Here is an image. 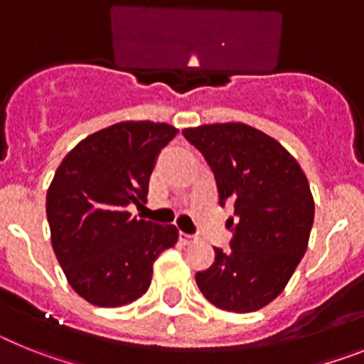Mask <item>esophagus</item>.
<instances>
[{"label": "esophagus", "mask_w": 364, "mask_h": 364, "mask_svg": "<svg viewBox=\"0 0 364 364\" xmlns=\"http://www.w3.org/2000/svg\"><path fill=\"white\" fill-rule=\"evenodd\" d=\"M179 240H181L183 245H191V243L196 242V236L186 235V232H179Z\"/></svg>", "instance_id": "obj_1"}]
</instances>
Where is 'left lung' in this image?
<instances>
[{
	"mask_svg": "<svg viewBox=\"0 0 364 364\" xmlns=\"http://www.w3.org/2000/svg\"><path fill=\"white\" fill-rule=\"evenodd\" d=\"M214 172L220 205H235L230 252L216 258L196 284L208 302L251 314L273 302L308 249L315 203L295 157L260 129L242 122L183 129Z\"/></svg>",
	"mask_w": 364,
	"mask_h": 364,
	"instance_id": "1",
	"label": "left lung"
}]
</instances>
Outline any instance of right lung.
Listing matches in <instances>:
<instances>
[{"mask_svg":"<svg viewBox=\"0 0 364 364\" xmlns=\"http://www.w3.org/2000/svg\"><path fill=\"white\" fill-rule=\"evenodd\" d=\"M178 129L126 121L87 135L60 163L47 191L50 243L69 286L87 302L117 308L148 291L154 262L178 229L137 220L161 148Z\"/></svg>","mask_w":364,"mask_h":364,"instance_id":"right-lung-1","label":"right lung"}]
</instances>
